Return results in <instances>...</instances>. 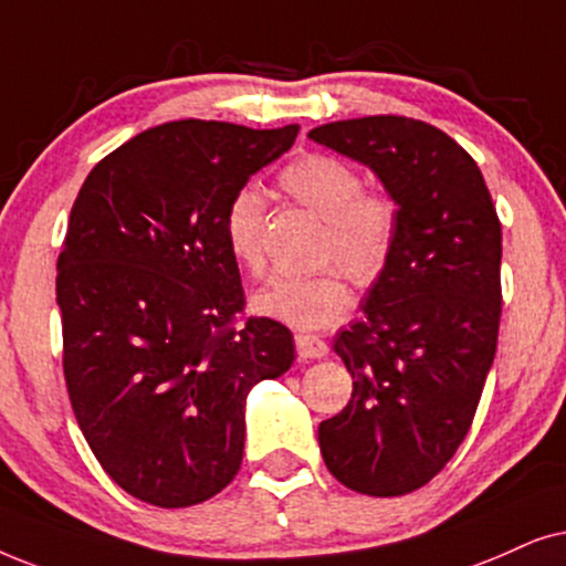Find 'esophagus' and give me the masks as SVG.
Returning <instances> with one entry per match:
<instances>
[{
  "label": "esophagus",
  "mask_w": 566,
  "mask_h": 566,
  "mask_svg": "<svg viewBox=\"0 0 566 566\" xmlns=\"http://www.w3.org/2000/svg\"><path fill=\"white\" fill-rule=\"evenodd\" d=\"M295 346H297V357L300 359H321L328 354V344L323 342L321 336L313 334H297L295 336Z\"/></svg>",
  "instance_id": "1"
}]
</instances>
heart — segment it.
Segmentation results:
<instances>
[{
  "label": "heart",
  "instance_id": "heart-1",
  "mask_svg": "<svg viewBox=\"0 0 566 566\" xmlns=\"http://www.w3.org/2000/svg\"><path fill=\"white\" fill-rule=\"evenodd\" d=\"M279 186L297 205L323 220L318 243L326 266L311 276H276L251 300L253 311L295 328H323L344 318L352 290L344 271L359 287L378 282L394 255L398 205L388 191L361 188V172L349 160L307 153L279 172ZM266 199L255 186H243L224 212V240L240 266L251 274L266 269Z\"/></svg>",
  "mask_w": 566,
  "mask_h": 566
}]
</instances>
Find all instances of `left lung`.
Here are the masks:
<instances>
[{"label":"left lung","instance_id":"8db88e82","mask_svg":"<svg viewBox=\"0 0 566 566\" xmlns=\"http://www.w3.org/2000/svg\"><path fill=\"white\" fill-rule=\"evenodd\" d=\"M307 137L373 168L398 205L365 318L334 342L352 398L318 442L344 486L401 496L446 469L476 417L500 334L502 224L476 160L432 124L365 116Z\"/></svg>","mask_w":566,"mask_h":566}]
</instances>
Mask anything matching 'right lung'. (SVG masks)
Wrapping results in <instances>:
<instances>
[{"label":"right lung","mask_w":566,"mask_h":566,"mask_svg":"<svg viewBox=\"0 0 566 566\" xmlns=\"http://www.w3.org/2000/svg\"><path fill=\"white\" fill-rule=\"evenodd\" d=\"M297 132L170 120L105 155L74 199L56 261L66 394L103 471L155 507L235 479L248 390L295 361L287 326L240 318L224 212Z\"/></svg>","instance_id":"add662e5"}]
</instances>
